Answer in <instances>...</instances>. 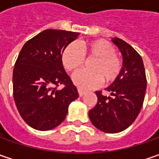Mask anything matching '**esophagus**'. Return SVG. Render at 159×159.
<instances>
[{"instance_id":"obj_1","label":"esophagus","mask_w":159,"mask_h":159,"mask_svg":"<svg viewBox=\"0 0 159 159\" xmlns=\"http://www.w3.org/2000/svg\"><path fill=\"white\" fill-rule=\"evenodd\" d=\"M78 92H79V95H80V96H83L84 94H85V91L81 89H78Z\"/></svg>"}]
</instances>
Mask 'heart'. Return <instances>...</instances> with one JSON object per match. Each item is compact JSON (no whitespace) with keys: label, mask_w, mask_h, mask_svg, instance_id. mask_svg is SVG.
Listing matches in <instances>:
<instances>
[{"label":"heart","mask_w":159,"mask_h":159,"mask_svg":"<svg viewBox=\"0 0 159 159\" xmlns=\"http://www.w3.org/2000/svg\"><path fill=\"white\" fill-rule=\"evenodd\" d=\"M85 60L89 69L78 73L73 81L81 89H92L102 81V86H109L118 80L122 70V62L115 54L113 46L106 40L82 41L80 44L70 43L62 54L64 68L71 73L82 69Z\"/></svg>","instance_id":"obj_1"}]
</instances>
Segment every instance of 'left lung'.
Instances as JSON below:
<instances>
[{
  "mask_svg": "<svg viewBox=\"0 0 159 159\" xmlns=\"http://www.w3.org/2000/svg\"><path fill=\"white\" fill-rule=\"evenodd\" d=\"M111 40L122 54V70L118 80L105 89L111 96L95 92L97 103L89 115L96 128L116 134L124 131L137 118L143 104L147 80L143 59L137 51L121 39Z\"/></svg>",
  "mask_w": 159,
  "mask_h": 159,
  "instance_id": "obj_1",
  "label": "left lung"
}]
</instances>
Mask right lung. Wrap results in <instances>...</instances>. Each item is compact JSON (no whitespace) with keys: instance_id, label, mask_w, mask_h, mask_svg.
<instances>
[{"instance_id":"obj_1","label":"right lung","mask_w":159,"mask_h":159,"mask_svg":"<svg viewBox=\"0 0 159 159\" xmlns=\"http://www.w3.org/2000/svg\"><path fill=\"white\" fill-rule=\"evenodd\" d=\"M79 33L47 29L25 42L13 70V95L25 123L48 131L59 125L79 97L63 66L62 54ZM63 84L64 89L57 87Z\"/></svg>"}]
</instances>
